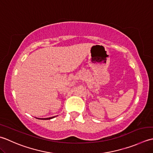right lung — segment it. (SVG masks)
Here are the masks:
<instances>
[{
  "label": "right lung",
  "mask_w": 153,
  "mask_h": 153,
  "mask_svg": "<svg viewBox=\"0 0 153 153\" xmlns=\"http://www.w3.org/2000/svg\"><path fill=\"white\" fill-rule=\"evenodd\" d=\"M54 117H49V118H43V119H39V120H50L52 119V118H53Z\"/></svg>",
  "instance_id": "right-lung-1"
}]
</instances>
